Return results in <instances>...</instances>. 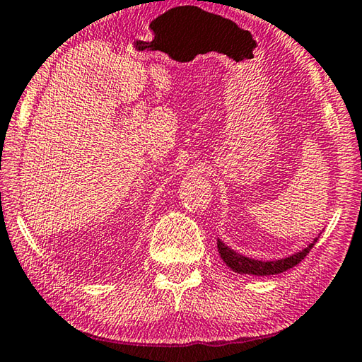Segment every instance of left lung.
I'll use <instances>...</instances> for the list:
<instances>
[{
    "label": "left lung",
    "instance_id": "left-lung-1",
    "mask_svg": "<svg viewBox=\"0 0 362 362\" xmlns=\"http://www.w3.org/2000/svg\"><path fill=\"white\" fill-rule=\"evenodd\" d=\"M315 238L312 243H310L307 248H303L302 251L296 252L293 256H288L284 259H276V261H257V259H251L246 257L243 255H238L233 250H230L229 246H226L221 240H218V251L226 265L237 272V274H248V275H257V276H267V275H276V274H283L289 269H293L294 265L302 262V259L305 257L310 250L313 248L316 243Z\"/></svg>",
    "mask_w": 362,
    "mask_h": 362
}]
</instances>
